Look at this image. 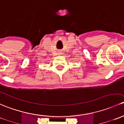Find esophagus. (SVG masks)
<instances>
[{"label": "esophagus", "instance_id": "esophagus-1", "mask_svg": "<svg viewBox=\"0 0 124 124\" xmlns=\"http://www.w3.org/2000/svg\"><path fill=\"white\" fill-rule=\"evenodd\" d=\"M58 54H61V53H58Z\"/></svg>", "mask_w": 124, "mask_h": 124}]
</instances>
